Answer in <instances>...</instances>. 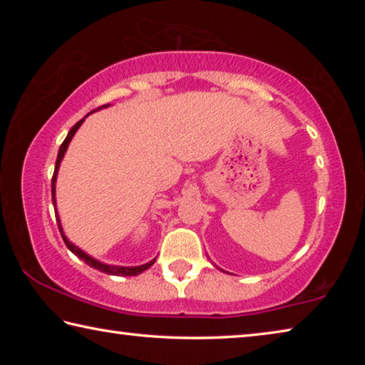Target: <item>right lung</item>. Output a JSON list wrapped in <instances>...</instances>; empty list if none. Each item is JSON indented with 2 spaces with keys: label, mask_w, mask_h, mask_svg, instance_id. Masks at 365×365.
<instances>
[{
  "label": "right lung",
  "mask_w": 365,
  "mask_h": 365,
  "mask_svg": "<svg viewBox=\"0 0 365 365\" xmlns=\"http://www.w3.org/2000/svg\"><path fill=\"white\" fill-rule=\"evenodd\" d=\"M108 106H109V104H104V106H100V108L95 109V110H100V109L108 108ZM95 110H91V113H95ZM91 113H90V114H91ZM83 120H85V119L78 120V122L76 123V125H73V127L71 128L69 133H67L66 140L63 141V145H61V148H59L58 159H56V168H54V174H53V178H51V196H53V205H54V206H56V197H54V196H56V178H58V170H59L61 160H63L64 154H66V151H67V146H69L72 137H73V135H76V132L78 130V127L83 123ZM54 212H58L56 207H54ZM58 227H59L61 237H63V240H64V243H66L67 248H69L77 257H80V259H82V261H85V264H88L90 267H93V269L100 270V272H104V274L117 275V277H132V275H138V274H141V272H145L146 269H150L151 265L154 264V261H156V259H153V261L146 262V264H143V265H137V267H123V265H109V264H103V262H100V261H96L95 257H91V256L86 255L85 251L77 248L76 245L71 243L69 240H67V237H66L64 232H63V227H61L59 217H58Z\"/></svg>",
  "instance_id": "add662e5"
}]
</instances>
